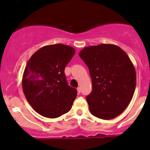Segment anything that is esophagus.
Returning a JSON list of instances; mask_svg holds the SVG:
<instances>
[{
  "label": "esophagus",
  "instance_id": "esophagus-1",
  "mask_svg": "<svg viewBox=\"0 0 150 150\" xmlns=\"http://www.w3.org/2000/svg\"><path fill=\"white\" fill-rule=\"evenodd\" d=\"M77 92L80 93V92H81V88H80V87H77Z\"/></svg>",
  "mask_w": 150,
  "mask_h": 150
}]
</instances>
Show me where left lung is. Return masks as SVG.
I'll list each match as a JSON object with an SVG mask.
<instances>
[{"label": "left lung", "instance_id": "8db88e82", "mask_svg": "<svg viewBox=\"0 0 150 150\" xmlns=\"http://www.w3.org/2000/svg\"><path fill=\"white\" fill-rule=\"evenodd\" d=\"M79 56L92 78V91L86 97L90 113L104 120L118 116L135 89V69L130 58L118 46L108 44L87 46Z\"/></svg>", "mask_w": 150, "mask_h": 150}]
</instances>
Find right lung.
<instances>
[{"label":"right lung","mask_w":150,"mask_h":150,"mask_svg":"<svg viewBox=\"0 0 150 150\" xmlns=\"http://www.w3.org/2000/svg\"><path fill=\"white\" fill-rule=\"evenodd\" d=\"M75 53L72 46L48 45L36 51L27 62L22 76L23 92L42 116L58 118L71 109L77 92L68 85L64 70Z\"/></svg>","instance_id":"add662e5"}]
</instances>
